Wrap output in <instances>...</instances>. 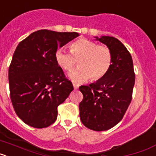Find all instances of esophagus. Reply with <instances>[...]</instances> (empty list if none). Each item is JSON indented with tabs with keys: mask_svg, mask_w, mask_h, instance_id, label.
Instances as JSON below:
<instances>
[{
	"mask_svg": "<svg viewBox=\"0 0 156 156\" xmlns=\"http://www.w3.org/2000/svg\"><path fill=\"white\" fill-rule=\"evenodd\" d=\"M73 87H74V89H75V90H76V89H78V88H79V85H77V84H76V83H73Z\"/></svg>",
	"mask_w": 156,
	"mask_h": 156,
	"instance_id": "34e87169",
	"label": "esophagus"
}]
</instances>
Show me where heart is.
Returning a JSON list of instances; mask_svg holds the SVG:
<instances>
[{"label": "heart", "mask_w": 156, "mask_h": 156, "mask_svg": "<svg viewBox=\"0 0 156 156\" xmlns=\"http://www.w3.org/2000/svg\"><path fill=\"white\" fill-rule=\"evenodd\" d=\"M55 61L62 69L71 71L79 59L80 67L69 74L74 82L80 83L91 77L92 81L101 79L108 73L112 63V55L108 48L81 38L70 45V51L58 48L55 52Z\"/></svg>", "instance_id": "1"}]
</instances>
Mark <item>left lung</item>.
I'll list each match as a JSON object with an SVG mask.
<instances>
[{
  "mask_svg": "<svg viewBox=\"0 0 156 156\" xmlns=\"http://www.w3.org/2000/svg\"><path fill=\"white\" fill-rule=\"evenodd\" d=\"M110 49L112 63L108 73L89 86H80L83 95L80 117L86 127L104 131L122 120L132 99L135 82L133 60L126 47L113 37H94Z\"/></svg>",
  "mask_w": 156,
  "mask_h": 156,
  "instance_id": "8db88e82",
  "label": "left lung"
}]
</instances>
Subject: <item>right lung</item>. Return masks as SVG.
<instances>
[{
    "instance_id": "obj_1",
    "label": "right lung",
    "mask_w": 156,
    "mask_h": 156,
    "mask_svg": "<svg viewBox=\"0 0 156 156\" xmlns=\"http://www.w3.org/2000/svg\"><path fill=\"white\" fill-rule=\"evenodd\" d=\"M79 36L41 30L19 43L8 70L12 105L18 116L34 128L55 122L58 106L68 98L73 86L55 61V52Z\"/></svg>"
}]
</instances>
